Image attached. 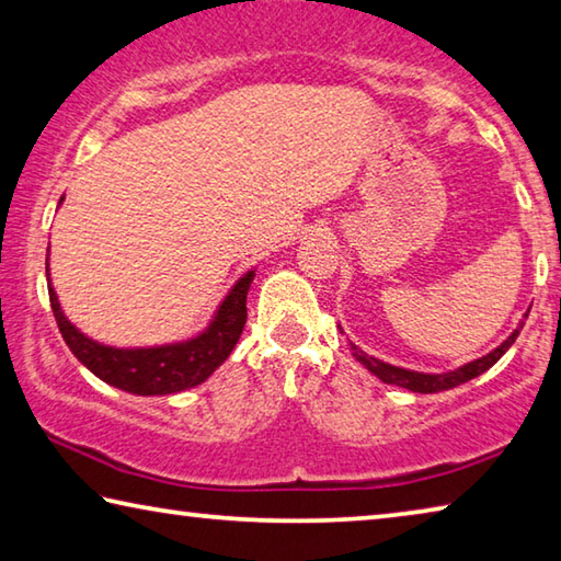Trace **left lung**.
I'll return each mask as SVG.
<instances>
[{"instance_id": "8db88e82", "label": "left lung", "mask_w": 561, "mask_h": 561, "mask_svg": "<svg viewBox=\"0 0 561 561\" xmlns=\"http://www.w3.org/2000/svg\"><path fill=\"white\" fill-rule=\"evenodd\" d=\"M529 314V311H527ZM525 314V319H527ZM522 327H525V321H519V327L512 331V334L502 341L497 348H492L490 354L480 356L470 360V364L453 368V371H445V374H423V371H411V368H401V366H393V364H386V360L376 358V356H368L366 351H360L354 341H348L351 346V354L356 356L358 364H364L368 371H371L376 378H381L383 383H391V386H401L408 388V391L413 393H438V391H450V388L460 386V383H468L472 378H478L480 374H485L488 368H492L502 358V354L515 344V339L519 336ZM341 334H344V329H341Z\"/></svg>"}]
</instances>
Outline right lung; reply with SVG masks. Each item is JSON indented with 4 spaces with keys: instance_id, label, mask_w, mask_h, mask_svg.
Wrapping results in <instances>:
<instances>
[{
    "instance_id": "1",
    "label": "right lung",
    "mask_w": 561,
    "mask_h": 561,
    "mask_svg": "<svg viewBox=\"0 0 561 561\" xmlns=\"http://www.w3.org/2000/svg\"><path fill=\"white\" fill-rule=\"evenodd\" d=\"M61 203L64 197L59 205ZM252 279L254 270L244 272L232 284L220 307L215 309L210 324L201 334L173 341V344L118 348L101 344L71 324L69 317L64 314L59 297L51 287L49 267H46L51 311L66 346L101 381L136 396H170L207 381L225 364L242 336L247 321V291H250Z\"/></svg>"
}]
</instances>
